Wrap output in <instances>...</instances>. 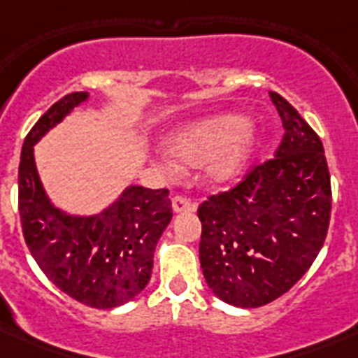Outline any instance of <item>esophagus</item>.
Here are the masks:
<instances>
[{
    "label": "esophagus",
    "instance_id": "34e87169",
    "mask_svg": "<svg viewBox=\"0 0 358 358\" xmlns=\"http://www.w3.org/2000/svg\"><path fill=\"white\" fill-rule=\"evenodd\" d=\"M196 206L189 199L185 196H174L173 199V212L174 213H184V212H195Z\"/></svg>",
    "mask_w": 358,
    "mask_h": 358
}]
</instances>
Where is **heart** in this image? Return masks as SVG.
<instances>
[{
  "label": "heart",
  "mask_w": 358,
  "mask_h": 358,
  "mask_svg": "<svg viewBox=\"0 0 358 358\" xmlns=\"http://www.w3.org/2000/svg\"><path fill=\"white\" fill-rule=\"evenodd\" d=\"M258 145V131L249 119L238 113L217 115L182 129L171 139V152L162 150L156 165L165 178H178L182 159L201 165L202 176L215 185L241 176Z\"/></svg>",
  "instance_id": "1"
}]
</instances>
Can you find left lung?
Returning <instances> with one entry per match:
<instances>
[{"mask_svg":"<svg viewBox=\"0 0 358 358\" xmlns=\"http://www.w3.org/2000/svg\"><path fill=\"white\" fill-rule=\"evenodd\" d=\"M284 126L275 157L199 208L201 267L219 299L258 308L286 294L323 247L331 176L316 131L277 92Z\"/></svg>","mask_w":358,"mask_h":358,"instance_id":"left-lung-1","label":"left lung"}]
</instances>
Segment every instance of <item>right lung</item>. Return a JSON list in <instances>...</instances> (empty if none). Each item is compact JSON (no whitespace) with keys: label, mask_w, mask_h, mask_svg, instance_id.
I'll list each match as a JSON object with an SVG mask.
<instances>
[{"label":"right lung","mask_w":358,"mask_h":358,"mask_svg":"<svg viewBox=\"0 0 358 358\" xmlns=\"http://www.w3.org/2000/svg\"><path fill=\"white\" fill-rule=\"evenodd\" d=\"M89 100L66 94L31 128L22 146L18 208L25 243L61 292L92 308H115L145 289L154 250L173 219L167 189L126 185L102 212L70 213L53 204L36 171L35 145Z\"/></svg>","instance_id":"add662e5"}]
</instances>
